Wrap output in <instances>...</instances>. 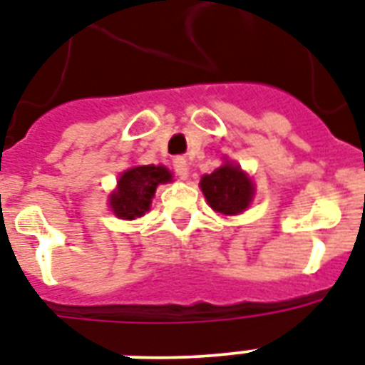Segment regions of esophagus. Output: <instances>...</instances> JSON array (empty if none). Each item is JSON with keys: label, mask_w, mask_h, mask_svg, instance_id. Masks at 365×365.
<instances>
[{"label": "esophagus", "mask_w": 365, "mask_h": 365, "mask_svg": "<svg viewBox=\"0 0 365 365\" xmlns=\"http://www.w3.org/2000/svg\"><path fill=\"white\" fill-rule=\"evenodd\" d=\"M173 169H175V173L179 175L180 179H186L188 177V162H186L185 158H175L173 160Z\"/></svg>", "instance_id": "esophagus-1"}]
</instances>
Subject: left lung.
<instances>
[{"mask_svg":"<svg viewBox=\"0 0 365 365\" xmlns=\"http://www.w3.org/2000/svg\"><path fill=\"white\" fill-rule=\"evenodd\" d=\"M209 205L224 215H237L249 207L255 186L237 165L224 164L200 182Z\"/></svg>","mask_w":365,"mask_h":365,"instance_id":"1","label":"left lung"}]
</instances>
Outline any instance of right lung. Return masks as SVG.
<instances>
[{"label":"right lung","mask_w":365,"mask_h":365,"mask_svg":"<svg viewBox=\"0 0 365 365\" xmlns=\"http://www.w3.org/2000/svg\"><path fill=\"white\" fill-rule=\"evenodd\" d=\"M171 180V173L164 165H137L124 171L118 180V190L110 194V209L116 217L133 220L143 217L150 207L156 186Z\"/></svg>","instance_id":"1"}]
</instances>
